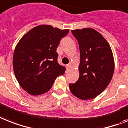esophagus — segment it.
<instances>
[{
  "label": "esophagus",
  "instance_id": "1",
  "mask_svg": "<svg viewBox=\"0 0 128 128\" xmlns=\"http://www.w3.org/2000/svg\"><path fill=\"white\" fill-rule=\"evenodd\" d=\"M70 68H71V65L70 64H68L67 66H66V71H68Z\"/></svg>",
  "mask_w": 128,
  "mask_h": 128
}]
</instances>
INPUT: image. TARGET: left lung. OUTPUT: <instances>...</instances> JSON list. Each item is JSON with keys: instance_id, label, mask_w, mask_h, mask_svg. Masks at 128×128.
<instances>
[{"instance_id": "1", "label": "left lung", "mask_w": 128, "mask_h": 128, "mask_svg": "<svg viewBox=\"0 0 128 128\" xmlns=\"http://www.w3.org/2000/svg\"><path fill=\"white\" fill-rule=\"evenodd\" d=\"M72 33L78 41L80 63L78 80L69 84L70 90L80 99H93L112 80L114 71L112 51L107 40L94 29H77Z\"/></svg>"}]
</instances>
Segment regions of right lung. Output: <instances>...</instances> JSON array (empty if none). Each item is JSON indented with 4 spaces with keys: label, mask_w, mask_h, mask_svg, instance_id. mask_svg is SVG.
I'll use <instances>...</instances> for the list:
<instances>
[{
    "label": "right lung",
    "mask_w": 128,
    "mask_h": 128,
    "mask_svg": "<svg viewBox=\"0 0 128 128\" xmlns=\"http://www.w3.org/2000/svg\"><path fill=\"white\" fill-rule=\"evenodd\" d=\"M69 30L39 25L25 34L14 49L13 69L19 84L28 93H46L66 68L57 62L56 48Z\"/></svg>",
    "instance_id": "obj_1"
}]
</instances>
